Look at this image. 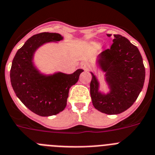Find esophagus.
Listing matches in <instances>:
<instances>
[{"mask_svg": "<svg viewBox=\"0 0 155 155\" xmlns=\"http://www.w3.org/2000/svg\"><path fill=\"white\" fill-rule=\"evenodd\" d=\"M80 67L82 68V69H83V70L85 71H87L89 70V69L91 68V66H90V64L89 63V62H83L82 63L80 64Z\"/></svg>", "mask_w": 155, "mask_h": 155, "instance_id": "obj_1", "label": "esophagus"}]
</instances>
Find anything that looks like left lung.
<instances>
[{"label":"left lung","instance_id":"obj_1","mask_svg":"<svg viewBox=\"0 0 155 155\" xmlns=\"http://www.w3.org/2000/svg\"><path fill=\"white\" fill-rule=\"evenodd\" d=\"M110 37V34H107ZM110 49L101 52L96 60L104 72L109 91L100 90L97 76L90 72V96L97 110L106 114H119L131 107L141 92L145 69L138 48L120 35H114Z\"/></svg>","mask_w":155,"mask_h":155}]
</instances>
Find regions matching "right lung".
Instances as JSON below:
<instances>
[{"instance_id":"add662e5","label":"right lung","mask_w":155,"mask_h":155,"mask_svg":"<svg viewBox=\"0 0 155 155\" xmlns=\"http://www.w3.org/2000/svg\"><path fill=\"white\" fill-rule=\"evenodd\" d=\"M62 40L63 37L58 33L35 35L17 51L12 61L10 78L15 94L26 107L41 117L55 115L63 110L69 89L77 83L83 72L79 69L72 74L62 72L45 74L36 66V51L47 43Z\"/></svg>"}]
</instances>
